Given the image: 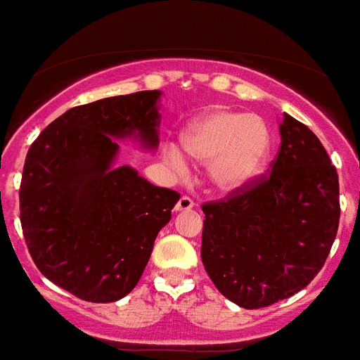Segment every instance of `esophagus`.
<instances>
[{
	"label": "esophagus",
	"instance_id": "obj_1",
	"mask_svg": "<svg viewBox=\"0 0 360 360\" xmlns=\"http://www.w3.org/2000/svg\"><path fill=\"white\" fill-rule=\"evenodd\" d=\"M190 208H194V201H192L188 195H181L179 201L175 203V210H177V212H186Z\"/></svg>",
	"mask_w": 360,
	"mask_h": 360
}]
</instances>
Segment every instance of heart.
I'll list each match as a JSON object with an SVG mask.
<instances>
[{
    "mask_svg": "<svg viewBox=\"0 0 360 360\" xmlns=\"http://www.w3.org/2000/svg\"><path fill=\"white\" fill-rule=\"evenodd\" d=\"M181 144L192 159L208 165L210 179L217 188L236 192L264 174L271 134L267 124L256 115L214 108L186 126ZM165 159L177 170L186 166L185 153L175 144H166Z\"/></svg>",
    "mask_w": 360,
    "mask_h": 360,
    "instance_id": "1",
    "label": "heart"
}]
</instances>
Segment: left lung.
Masks as SVG:
<instances>
[{"instance_id": "obj_1", "label": "left lung", "mask_w": 360, "mask_h": 360, "mask_svg": "<svg viewBox=\"0 0 360 360\" xmlns=\"http://www.w3.org/2000/svg\"><path fill=\"white\" fill-rule=\"evenodd\" d=\"M280 137L267 175L201 207L205 271L223 297L245 309L306 288L339 231V175L326 148L288 113Z\"/></svg>"}]
</instances>
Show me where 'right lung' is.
Wrapping results in <instances>:
<instances>
[{"label":"right lung","mask_w":360,"mask_h":360,"mask_svg":"<svg viewBox=\"0 0 360 360\" xmlns=\"http://www.w3.org/2000/svg\"><path fill=\"white\" fill-rule=\"evenodd\" d=\"M161 91L71 108L31 144L20 185V219L32 262L75 297L105 304L143 276L153 241L181 195L115 168L119 143L159 144Z\"/></svg>","instance_id":"right-lung-1"}]
</instances>
